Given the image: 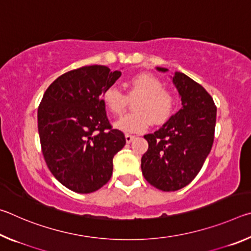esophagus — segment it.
<instances>
[{
    "instance_id": "obj_1",
    "label": "esophagus",
    "mask_w": 251,
    "mask_h": 251,
    "mask_svg": "<svg viewBox=\"0 0 251 251\" xmlns=\"http://www.w3.org/2000/svg\"><path fill=\"white\" fill-rule=\"evenodd\" d=\"M125 138H126V142L127 143H130V142H133V139L135 138V136L134 135H130V134H126L125 135Z\"/></svg>"
}]
</instances>
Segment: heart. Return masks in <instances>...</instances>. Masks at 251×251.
<instances>
[{
    "label": "heart",
    "mask_w": 251,
    "mask_h": 251,
    "mask_svg": "<svg viewBox=\"0 0 251 251\" xmlns=\"http://www.w3.org/2000/svg\"><path fill=\"white\" fill-rule=\"evenodd\" d=\"M126 95L116 85L108 86L103 92L104 104L114 115L123 113L128 100H134L135 112L122 116L115 122V127L126 133H141L148 128L152 121L155 124L166 122L176 108L177 99L172 91L163 88V83L150 73H141L127 80Z\"/></svg>",
    "instance_id": "1"
}]
</instances>
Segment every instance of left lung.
<instances>
[{
    "label": "left lung",
    "mask_w": 251,
    "mask_h": 251,
    "mask_svg": "<svg viewBox=\"0 0 251 251\" xmlns=\"http://www.w3.org/2000/svg\"><path fill=\"white\" fill-rule=\"evenodd\" d=\"M173 82L181 108L159 129L144 136L148 150L142 157L145 179L163 192L182 188L201 172L214 143L217 113L214 100L201 84L180 72Z\"/></svg>",
    "instance_id": "8db88e82"
}]
</instances>
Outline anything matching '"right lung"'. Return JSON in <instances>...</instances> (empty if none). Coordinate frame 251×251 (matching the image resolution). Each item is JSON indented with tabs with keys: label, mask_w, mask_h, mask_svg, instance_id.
Returning a JSON list of instances; mask_svg holds the SVG:
<instances>
[{
	"label": "right lung",
	"mask_w": 251,
	"mask_h": 251,
	"mask_svg": "<svg viewBox=\"0 0 251 251\" xmlns=\"http://www.w3.org/2000/svg\"><path fill=\"white\" fill-rule=\"evenodd\" d=\"M120 71L83 66L59 76L45 91L37 126L45 163L66 188L79 194L99 190L110 179L113 158L126 144L106 115L103 93Z\"/></svg>",
	"instance_id": "1"
}]
</instances>
